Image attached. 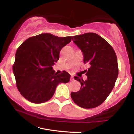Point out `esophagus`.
Returning <instances> with one entry per match:
<instances>
[{
  "mask_svg": "<svg viewBox=\"0 0 134 134\" xmlns=\"http://www.w3.org/2000/svg\"><path fill=\"white\" fill-rule=\"evenodd\" d=\"M74 80V76H70V81H73Z\"/></svg>",
  "mask_w": 134,
  "mask_h": 134,
  "instance_id": "esophagus-1",
  "label": "esophagus"
}]
</instances>
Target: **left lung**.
Returning <instances> with one entry per match:
<instances>
[{
  "mask_svg": "<svg viewBox=\"0 0 134 134\" xmlns=\"http://www.w3.org/2000/svg\"><path fill=\"white\" fill-rule=\"evenodd\" d=\"M72 40L82 52L84 63L90 67L86 70L87 80L74 77L81 87L79 91L72 92L71 98L80 107L93 108L105 101L115 86L118 75L117 57L113 47L96 33L74 36Z\"/></svg>",
  "mask_w": 134,
  "mask_h": 134,
  "instance_id": "1",
  "label": "left lung"
}]
</instances>
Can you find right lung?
Segmentation results:
<instances>
[{"instance_id":"1","label":"right lung","mask_w":134,"mask_h":134,"mask_svg":"<svg viewBox=\"0 0 134 134\" xmlns=\"http://www.w3.org/2000/svg\"><path fill=\"white\" fill-rule=\"evenodd\" d=\"M72 36L58 37L42 33L27 38L18 48L13 65L16 86L21 94L33 103L48 101L59 83L69 82L70 74L57 75L52 66L59 59L60 52Z\"/></svg>"}]
</instances>
